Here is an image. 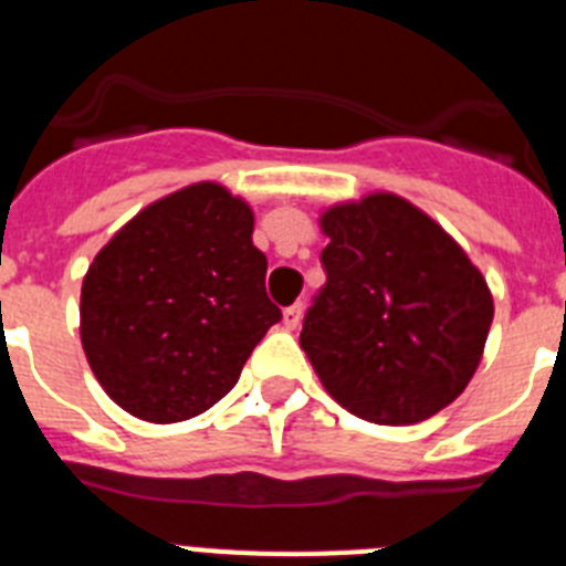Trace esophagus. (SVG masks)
Here are the masks:
<instances>
[{
    "instance_id": "esophagus-1",
    "label": "esophagus",
    "mask_w": 566,
    "mask_h": 566,
    "mask_svg": "<svg viewBox=\"0 0 566 566\" xmlns=\"http://www.w3.org/2000/svg\"><path fill=\"white\" fill-rule=\"evenodd\" d=\"M300 317H303V303H294V306L283 308V326H286L289 332H294V328L300 326Z\"/></svg>"
}]
</instances>
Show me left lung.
Listing matches in <instances>:
<instances>
[{
  "label": "left lung",
  "instance_id": "1",
  "mask_svg": "<svg viewBox=\"0 0 566 566\" xmlns=\"http://www.w3.org/2000/svg\"><path fill=\"white\" fill-rule=\"evenodd\" d=\"M300 348L354 417L413 424L468 388L493 323V294L433 218L391 192L328 207Z\"/></svg>",
  "mask_w": 566,
  "mask_h": 566
}]
</instances>
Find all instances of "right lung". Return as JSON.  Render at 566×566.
Returning <instances> with one entry per match:
<instances>
[{
  "label": "right lung",
  "mask_w": 566,
  "mask_h": 566,
  "mask_svg": "<svg viewBox=\"0 0 566 566\" xmlns=\"http://www.w3.org/2000/svg\"><path fill=\"white\" fill-rule=\"evenodd\" d=\"M252 232L249 203L201 181L149 203L96 254L82 283V345L115 405L169 424L232 391L283 317Z\"/></svg>",
  "instance_id": "1"
}]
</instances>
